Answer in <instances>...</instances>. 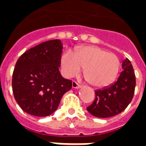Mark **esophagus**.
<instances>
[{
	"label": "esophagus",
	"mask_w": 146,
	"mask_h": 146,
	"mask_svg": "<svg viewBox=\"0 0 146 146\" xmlns=\"http://www.w3.org/2000/svg\"><path fill=\"white\" fill-rule=\"evenodd\" d=\"M72 87H73V89H80V88L82 87V86L80 85V84H78L77 82L73 81V83H72Z\"/></svg>",
	"instance_id": "1"
}]
</instances>
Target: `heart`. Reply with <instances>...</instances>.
I'll use <instances>...</instances> for the list:
<instances>
[{
  "instance_id": "heart-1",
  "label": "heart",
  "mask_w": 146,
  "mask_h": 146,
  "mask_svg": "<svg viewBox=\"0 0 146 146\" xmlns=\"http://www.w3.org/2000/svg\"><path fill=\"white\" fill-rule=\"evenodd\" d=\"M119 67L117 56L98 46H83L75 54L66 51L61 58L62 72L66 77H73L84 68L86 80L96 87H106L113 83Z\"/></svg>"
}]
</instances>
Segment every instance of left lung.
Masks as SVG:
<instances>
[{
	"instance_id": "obj_1",
	"label": "left lung",
	"mask_w": 146,
	"mask_h": 146,
	"mask_svg": "<svg viewBox=\"0 0 146 146\" xmlns=\"http://www.w3.org/2000/svg\"><path fill=\"white\" fill-rule=\"evenodd\" d=\"M117 81L110 86L95 91V100L86 110L99 118L112 117L122 113L131 103L135 87V76L129 59L122 61Z\"/></svg>"
}]
</instances>
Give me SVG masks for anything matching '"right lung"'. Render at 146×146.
I'll list each match as a JSON object with an SVG mask.
<instances>
[{
	"mask_svg": "<svg viewBox=\"0 0 146 146\" xmlns=\"http://www.w3.org/2000/svg\"><path fill=\"white\" fill-rule=\"evenodd\" d=\"M63 44L60 40L40 43L17 60L12 77L15 100L24 112L34 116H48L58 108L72 81L61 76Z\"/></svg>",
	"mask_w": 146,
	"mask_h": 146,
	"instance_id": "right-lung-1",
	"label": "right lung"
}]
</instances>
